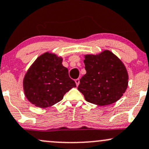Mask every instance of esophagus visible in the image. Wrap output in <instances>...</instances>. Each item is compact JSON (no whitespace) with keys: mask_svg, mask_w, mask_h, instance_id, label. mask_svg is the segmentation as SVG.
Segmentation results:
<instances>
[{"mask_svg":"<svg viewBox=\"0 0 149 149\" xmlns=\"http://www.w3.org/2000/svg\"><path fill=\"white\" fill-rule=\"evenodd\" d=\"M75 82H76L77 86H78V85H79V84H80V79H79V78H78V79H76V80H75Z\"/></svg>","mask_w":149,"mask_h":149,"instance_id":"esophagus-1","label":"esophagus"}]
</instances>
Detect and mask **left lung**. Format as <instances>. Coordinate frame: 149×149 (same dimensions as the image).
Instances as JSON below:
<instances>
[{
    "mask_svg": "<svg viewBox=\"0 0 149 149\" xmlns=\"http://www.w3.org/2000/svg\"><path fill=\"white\" fill-rule=\"evenodd\" d=\"M86 74L80 80L78 90L85 100L98 106L115 103L128 86V73L123 61L111 51L85 54Z\"/></svg>",
    "mask_w": 149,
    "mask_h": 149,
    "instance_id": "8db88e82",
    "label": "left lung"
}]
</instances>
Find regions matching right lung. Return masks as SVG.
<instances>
[{"mask_svg":"<svg viewBox=\"0 0 149 149\" xmlns=\"http://www.w3.org/2000/svg\"><path fill=\"white\" fill-rule=\"evenodd\" d=\"M63 59L46 52L34 61L23 79L26 99L36 107L45 109L62 100L64 95L76 85L69 76Z\"/></svg>","mask_w":149,"mask_h":149,"instance_id":"obj_1","label":"right lung"}]
</instances>
